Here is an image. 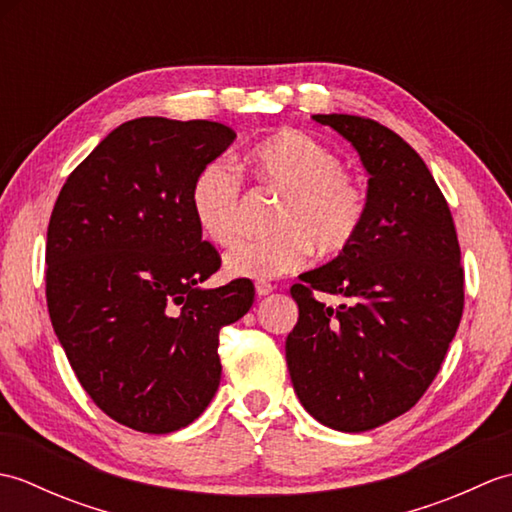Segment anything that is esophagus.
<instances>
[{
	"label": "esophagus",
	"mask_w": 512,
	"mask_h": 512,
	"mask_svg": "<svg viewBox=\"0 0 512 512\" xmlns=\"http://www.w3.org/2000/svg\"><path fill=\"white\" fill-rule=\"evenodd\" d=\"M275 290V286L273 284H266V281H257L255 284V292H257V297H266V295H270V292Z\"/></svg>",
	"instance_id": "esophagus-1"
}]
</instances>
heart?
<instances>
[{
    "mask_svg": "<svg viewBox=\"0 0 512 512\" xmlns=\"http://www.w3.org/2000/svg\"><path fill=\"white\" fill-rule=\"evenodd\" d=\"M244 165L264 187L286 193L266 239L228 250L226 273L244 279H277L308 264L312 250L339 255L363 226L365 193L345 173L341 156L299 129H284L257 143ZM193 220L211 242L233 244L242 226V182L226 162H209L189 191Z\"/></svg>",
    "mask_w": 512,
    "mask_h": 512,
    "instance_id": "obj_1",
    "label": "heart"
}]
</instances>
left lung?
<instances>
[{
    "mask_svg": "<svg viewBox=\"0 0 512 512\" xmlns=\"http://www.w3.org/2000/svg\"><path fill=\"white\" fill-rule=\"evenodd\" d=\"M312 118L358 151L367 200L354 242L290 288L299 321L286 361L314 420L361 433L409 411L440 372L464 308L460 244L431 171L396 132L363 116ZM314 289L344 303L325 307Z\"/></svg>",
    "mask_w": 512,
    "mask_h": 512,
    "instance_id": "1",
    "label": "left lung"
}]
</instances>
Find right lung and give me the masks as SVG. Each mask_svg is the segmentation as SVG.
<instances>
[{
    "mask_svg": "<svg viewBox=\"0 0 512 512\" xmlns=\"http://www.w3.org/2000/svg\"><path fill=\"white\" fill-rule=\"evenodd\" d=\"M235 140L213 121L143 116L76 167L50 215L46 299L54 334L96 407L143 433L187 427L220 387V330L255 301L220 268L189 191Z\"/></svg>",
    "mask_w": 512,
    "mask_h": 512,
    "instance_id": "obj_1",
    "label": "right lung"
}]
</instances>
